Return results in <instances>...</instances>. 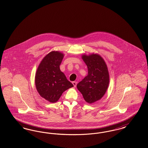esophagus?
<instances>
[{"instance_id": "obj_1", "label": "esophagus", "mask_w": 148, "mask_h": 148, "mask_svg": "<svg viewBox=\"0 0 148 148\" xmlns=\"http://www.w3.org/2000/svg\"><path fill=\"white\" fill-rule=\"evenodd\" d=\"M72 83H73V84L74 87H76L77 84V82H73Z\"/></svg>"}]
</instances>
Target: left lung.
I'll return each mask as SVG.
<instances>
[{"label":"left lung","mask_w":148,"mask_h":148,"mask_svg":"<svg viewBox=\"0 0 148 148\" xmlns=\"http://www.w3.org/2000/svg\"><path fill=\"white\" fill-rule=\"evenodd\" d=\"M82 59L87 65L88 74L77 86L85 100L92 104L105 94L109 83V71L104 60L97 54L83 55Z\"/></svg>","instance_id":"obj_1"}]
</instances>
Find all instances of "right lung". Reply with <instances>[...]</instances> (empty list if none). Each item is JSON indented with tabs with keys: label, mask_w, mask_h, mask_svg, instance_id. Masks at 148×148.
Instances as JSON below:
<instances>
[{
	"label": "right lung",
	"mask_w": 148,
	"mask_h": 148,
	"mask_svg": "<svg viewBox=\"0 0 148 148\" xmlns=\"http://www.w3.org/2000/svg\"><path fill=\"white\" fill-rule=\"evenodd\" d=\"M63 57L61 52H50L42 59L35 74L37 91L50 103L56 102L64 91L74 86L60 69Z\"/></svg>",
	"instance_id": "right-lung-1"
}]
</instances>
